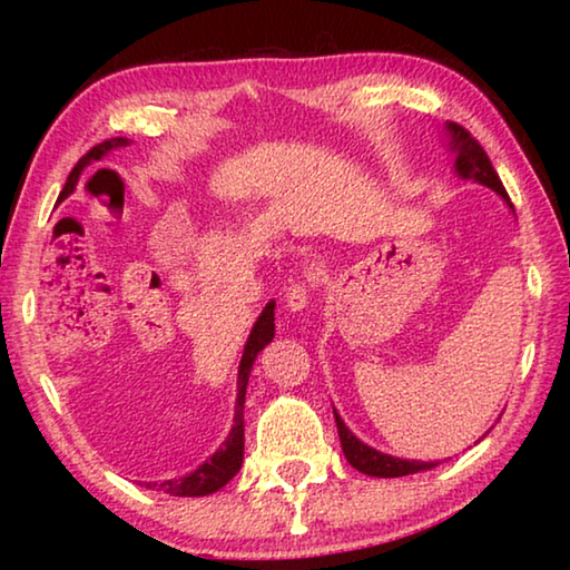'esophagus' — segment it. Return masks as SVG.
<instances>
[{
    "mask_svg": "<svg viewBox=\"0 0 570 570\" xmlns=\"http://www.w3.org/2000/svg\"><path fill=\"white\" fill-rule=\"evenodd\" d=\"M284 302H286V308H288V312H302V308H306V306H308V286H306V284H302V282L292 284V286L286 288Z\"/></svg>",
    "mask_w": 570,
    "mask_h": 570,
    "instance_id": "obj_1",
    "label": "esophagus"
}]
</instances>
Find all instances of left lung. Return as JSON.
<instances>
[{
  "label": "left lung",
  "mask_w": 570,
  "mask_h": 570,
  "mask_svg": "<svg viewBox=\"0 0 570 570\" xmlns=\"http://www.w3.org/2000/svg\"><path fill=\"white\" fill-rule=\"evenodd\" d=\"M445 132H448V146L455 153V173L462 180H475L480 186L493 188L500 198L505 200L513 210V204H510L508 193L500 183L498 173L493 168V163L485 156V150L480 148V142L472 138V135L462 128L458 122H445ZM334 420H336V430H340V440H342V450L344 458L352 468H356L364 475L372 478H402V475H412V472H422L440 465V462H420V460H402V458H392L387 452H380L366 445L354 432L346 428L344 420L340 417V412L334 410ZM488 435V432H485ZM482 435V438H485Z\"/></svg>",
  "instance_id": "1"
}]
</instances>
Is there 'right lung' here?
Segmentation results:
<instances>
[{"label":"right lung","instance_id":"add662e5","mask_svg":"<svg viewBox=\"0 0 570 570\" xmlns=\"http://www.w3.org/2000/svg\"><path fill=\"white\" fill-rule=\"evenodd\" d=\"M132 140L128 138H110L102 140L95 146L92 150L85 153V156L77 160L75 170L70 173V178L65 183L62 198L70 196L75 190L77 180H80V173L90 166L95 160H102L110 150H118L130 146ZM274 306L276 302H268L264 306V312L258 314V320L250 330L246 346H244V356H240L238 364V382H236V412H234V428H230L228 438L220 442V448L210 455L204 465H198L193 472L183 478H170V480H158V482H146V488L158 490V493H168V495H183V498H200V495H210L226 485V482L236 475L240 470V462H244V404H246V384L250 377V366H254L258 352L274 340Z\"/></svg>","mask_w":570,"mask_h":570}]
</instances>
